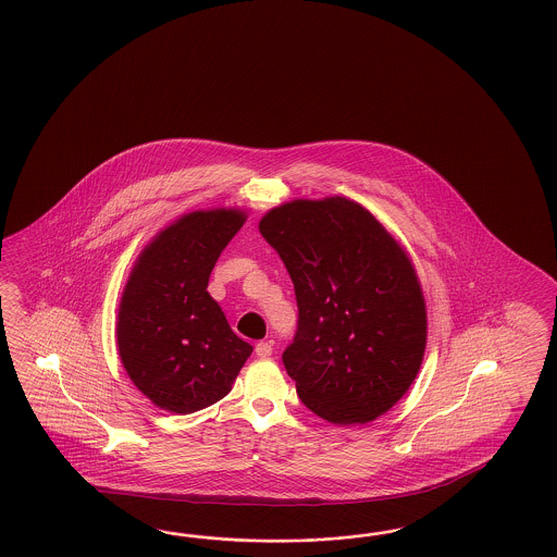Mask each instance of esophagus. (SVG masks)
<instances>
[{"instance_id": "1", "label": "esophagus", "mask_w": 557, "mask_h": 557, "mask_svg": "<svg viewBox=\"0 0 557 557\" xmlns=\"http://www.w3.org/2000/svg\"><path fill=\"white\" fill-rule=\"evenodd\" d=\"M271 352H273L271 343H257L256 355L259 359H268V357H271Z\"/></svg>"}]
</instances>
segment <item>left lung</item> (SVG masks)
Here are the masks:
<instances>
[{
  "instance_id": "obj_1",
  "label": "left lung",
  "mask_w": 557,
  "mask_h": 557,
  "mask_svg": "<svg viewBox=\"0 0 557 557\" xmlns=\"http://www.w3.org/2000/svg\"><path fill=\"white\" fill-rule=\"evenodd\" d=\"M259 231L296 289L298 332L282 359L301 404L336 425L387 413L420 373L428 341L404 245L345 196L284 202Z\"/></svg>"
}]
</instances>
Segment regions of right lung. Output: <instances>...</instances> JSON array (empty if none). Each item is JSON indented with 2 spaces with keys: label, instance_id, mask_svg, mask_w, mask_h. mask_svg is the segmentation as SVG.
I'll return each mask as SVG.
<instances>
[{
  "label": "right lung",
  "instance_id": "obj_1",
  "mask_svg": "<svg viewBox=\"0 0 557 557\" xmlns=\"http://www.w3.org/2000/svg\"><path fill=\"white\" fill-rule=\"evenodd\" d=\"M247 212H186L137 256L117 308V350L139 392L170 413H193L233 389L253 346L231 331L207 292L212 268Z\"/></svg>",
  "mask_w": 557,
  "mask_h": 557
}]
</instances>
